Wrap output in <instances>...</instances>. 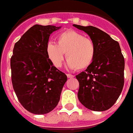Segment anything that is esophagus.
<instances>
[{"label":"esophagus","mask_w":133,"mask_h":133,"mask_svg":"<svg viewBox=\"0 0 133 133\" xmlns=\"http://www.w3.org/2000/svg\"><path fill=\"white\" fill-rule=\"evenodd\" d=\"M66 76H67L68 78H73L74 77V75H71V74H66Z\"/></svg>","instance_id":"1"}]
</instances>
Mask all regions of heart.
<instances>
[{"label": "heart", "instance_id": "1", "mask_svg": "<svg viewBox=\"0 0 133 133\" xmlns=\"http://www.w3.org/2000/svg\"><path fill=\"white\" fill-rule=\"evenodd\" d=\"M46 52L54 66L61 67L66 54L68 66L82 71L89 68L95 60L96 46L93 40L82 34L68 30L58 35L56 44L49 42Z\"/></svg>", "mask_w": 133, "mask_h": 133}]
</instances>
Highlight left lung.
Here are the masks:
<instances>
[{
    "label": "left lung",
    "mask_w": 133,
    "mask_h": 133,
    "mask_svg": "<svg viewBox=\"0 0 133 133\" xmlns=\"http://www.w3.org/2000/svg\"><path fill=\"white\" fill-rule=\"evenodd\" d=\"M73 26L89 35L96 46L94 61L77 75V97L86 108L104 111L112 107L122 93L124 84V58L118 42L93 26Z\"/></svg>",
    "instance_id": "1"
}]
</instances>
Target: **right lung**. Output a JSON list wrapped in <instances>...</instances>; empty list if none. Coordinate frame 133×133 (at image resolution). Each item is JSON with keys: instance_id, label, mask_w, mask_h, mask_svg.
<instances>
[{"instance_id": "right-lung-1", "label": "right lung", "mask_w": 133, "mask_h": 133, "mask_svg": "<svg viewBox=\"0 0 133 133\" xmlns=\"http://www.w3.org/2000/svg\"><path fill=\"white\" fill-rule=\"evenodd\" d=\"M61 26L35 24L16 42L11 58V82L19 102L29 112L44 115L58 105L65 73L53 65L46 52L50 35Z\"/></svg>"}]
</instances>
